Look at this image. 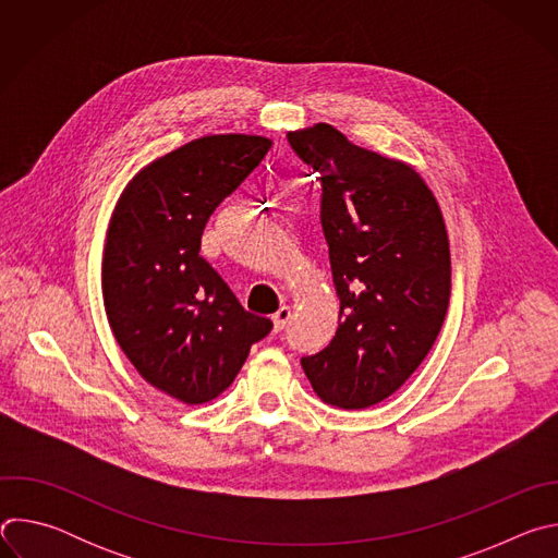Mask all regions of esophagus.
<instances>
[{"label": "esophagus", "mask_w": 558, "mask_h": 558, "mask_svg": "<svg viewBox=\"0 0 558 558\" xmlns=\"http://www.w3.org/2000/svg\"><path fill=\"white\" fill-rule=\"evenodd\" d=\"M291 320V308L289 306H280L274 315H271V323H274V331H282Z\"/></svg>", "instance_id": "esophagus-1"}]
</instances>
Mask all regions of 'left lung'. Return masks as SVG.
I'll list each match as a JSON object with an SVG mask.
<instances>
[{
  "label": "left lung",
  "mask_w": 558,
  "mask_h": 558,
  "mask_svg": "<svg viewBox=\"0 0 558 558\" xmlns=\"http://www.w3.org/2000/svg\"><path fill=\"white\" fill-rule=\"evenodd\" d=\"M287 138L320 174L340 298L331 344L302 357V368L325 404L368 409L404 386L441 331L450 300L446 222L413 166L351 143L329 123Z\"/></svg>",
  "instance_id": "left-lung-1"
}]
</instances>
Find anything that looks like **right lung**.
<instances>
[{"label": "right lung", "instance_id": "obj_1", "mask_svg": "<svg viewBox=\"0 0 558 558\" xmlns=\"http://www.w3.org/2000/svg\"><path fill=\"white\" fill-rule=\"evenodd\" d=\"M269 147L258 134L194 138L138 170L110 216L101 291L114 340L147 384L190 407L229 388L274 327L198 256L209 216Z\"/></svg>", "mask_w": 558, "mask_h": 558}]
</instances>
